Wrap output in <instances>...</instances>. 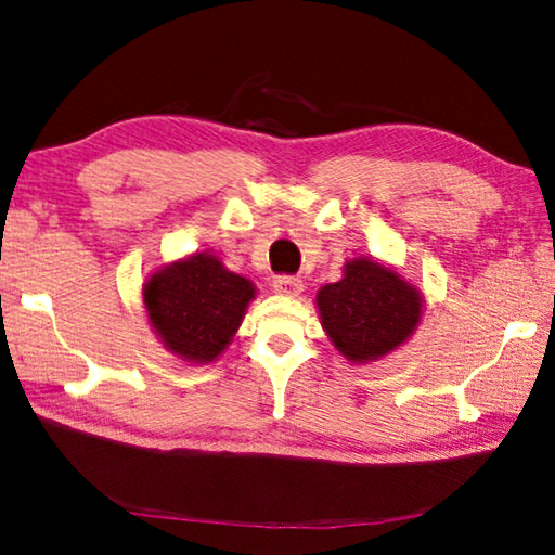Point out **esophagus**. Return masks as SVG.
<instances>
[{
  "mask_svg": "<svg viewBox=\"0 0 555 555\" xmlns=\"http://www.w3.org/2000/svg\"><path fill=\"white\" fill-rule=\"evenodd\" d=\"M274 291L281 293V296H298L302 291V281L298 276H291V274H279L274 279Z\"/></svg>",
  "mask_w": 555,
  "mask_h": 555,
  "instance_id": "1",
  "label": "esophagus"
}]
</instances>
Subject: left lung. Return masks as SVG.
I'll return each mask as SVG.
<instances>
[{
  "mask_svg": "<svg viewBox=\"0 0 555 555\" xmlns=\"http://www.w3.org/2000/svg\"><path fill=\"white\" fill-rule=\"evenodd\" d=\"M420 302L396 271L370 259L348 262L346 276L317 296L328 338L352 362L376 360L403 344L420 320Z\"/></svg>",
  "mask_w": 555,
  "mask_h": 555,
  "instance_id": "obj_1",
  "label": "left lung"
}]
</instances>
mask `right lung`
Wrapping results in <instances>:
<instances>
[{
    "mask_svg": "<svg viewBox=\"0 0 555 555\" xmlns=\"http://www.w3.org/2000/svg\"><path fill=\"white\" fill-rule=\"evenodd\" d=\"M255 288L217 257L195 255L159 269L145 284V308L157 334L176 356L209 362L238 332Z\"/></svg>",
    "mask_w": 555,
    "mask_h": 555,
    "instance_id": "obj_1",
    "label": "right lung"
}]
</instances>
